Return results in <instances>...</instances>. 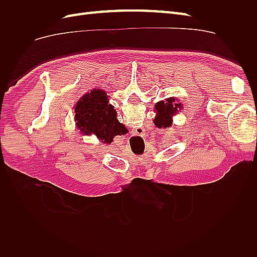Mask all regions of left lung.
<instances>
[{
    "label": "left lung",
    "instance_id": "left-lung-1",
    "mask_svg": "<svg viewBox=\"0 0 257 257\" xmlns=\"http://www.w3.org/2000/svg\"><path fill=\"white\" fill-rule=\"evenodd\" d=\"M176 98H167L166 102H158L155 104V110H157L158 114L154 118V124L157 125V127L160 128H164V127H169L172 126L173 124V119H172V114L178 112V109H181L182 105L175 104Z\"/></svg>",
    "mask_w": 257,
    "mask_h": 257
}]
</instances>
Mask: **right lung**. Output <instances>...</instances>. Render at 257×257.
I'll use <instances>...</instances> for the list:
<instances>
[{
    "mask_svg": "<svg viewBox=\"0 0 257 257\" xmlns=\"http://www.w3.org/2000/svg\"><path fill=\"white\" fill-rule=\"evenodd\" d=\"M75 113L77 126L83 134H95L106 144H110L114 136L123 135L126 130L116 120V112L105 91L92 90L84 94L77 102Z\"/></svg>",
    "mask_w": 257,
    "mask_h": 257,
    "instance_id": "right-lung-1",
    "label": "right lung"
}]
</instances>
